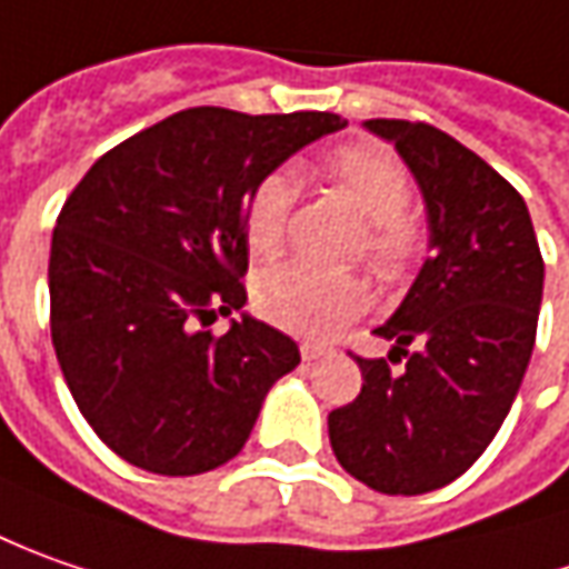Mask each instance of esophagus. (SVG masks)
<instances>
[{
	"mask_svg": "<svg viewBox=\"0 0 569 569\" xmlns=\"http://www.w3.org/2000/svg\"><path fill=\"white\" fill-rule=\"evenodd\" d=\"M299 352H302L305 362H315V359L327 356L330 349H327V346H321V343H302V346H299Z\"/></svg>",
	"mask_w": 569,
	"mask_h": 569,
	"instance_id": "34e87169",
	"label": "esophagus"
}]
</instances>
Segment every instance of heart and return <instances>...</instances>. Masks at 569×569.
Masks as SVG:
<instances>
[{
    "label": "heart",
    "mask_w": 569,
    "mask_h": 569,
    "mask_svg": "<svg viewBox=\"0 0 569 569\" xmlns=\"http://www.w3.org/2000/svg\"><path fill=\"white\" fill-rule=\"evenodd\" d=\"M321 176L343 191L365 217V264L381 280H402L419 264L425 236L406 213L412 186L409 172L390 150L352 141L327 150ZM296 201V186L286 172H270L251 188L246 204V239L258 258H273L286 242V226ZM261 318L308 340H327L356 321L368 305L365 286L349 273H330L305 261L267 270L254 286Z\"/></svg>",
    "instance_id": "heart-1"
}]
</instances>
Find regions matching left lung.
<instances>
[{
	"label": "left lung",
	"instance_id": "left-lung-1",
	"mask_svg": "<svg viewBox=\"0 0 569 569\" xmlns=\"http://www.w3.org/2000/svg\"><path fill=\"white\" fill-rule=\"evenodd\" d=\"M365 128L412 169L435 254L375 330L403 371L352 356L362 390L327 416V431L352 479L381 495H425L479 460L517 400L545 261L522 194L479 153L428 122L368 119Z\"/></svg>",
	"mask_w": 569,
	"mask_h": 569
}]
</instances>
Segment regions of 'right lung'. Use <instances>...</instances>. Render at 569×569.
Returning <instances> with one entry per match:
<instances>
[{"mask_svg":"<svg viewBox=\"0 0 569 569\" xmlns=\"http://www.w3.org/2000/svg\"><path fill=\"white\" fill-rule=\"evenodd\" d=\"M337 112L248 116L194 107L107 150L52 229L50 330L81 416L157 476L229 462L299 346L242 315L246 204L296 150L340 131Z\"/></svg>","mask_w":569,"mask_h":569,"instance_id":"right-lung-1","label":"right lung"}]
</instances>
